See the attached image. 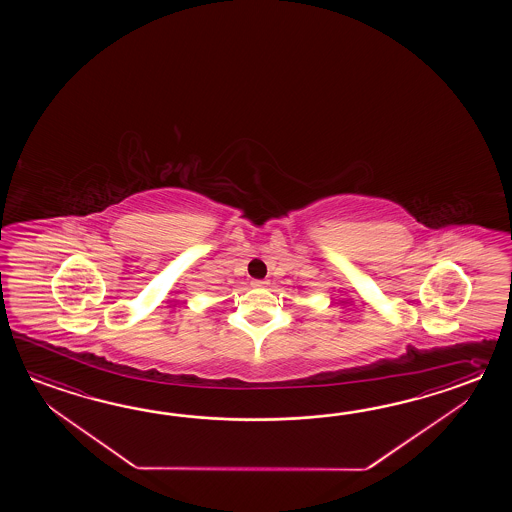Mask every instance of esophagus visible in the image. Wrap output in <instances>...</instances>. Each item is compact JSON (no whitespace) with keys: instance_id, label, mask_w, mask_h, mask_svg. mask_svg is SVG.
<instances>
[{"instance_id":"esophagus-1","label":"esophagus","mask_w":512,"mask_h":512,"mask_svg":"<svg viewBox=\"0 0 512 512\" xmlns=\"http://www.w3.org/2000/svg\"><path fill=\"white\" fill-rule=\"evenodd\" d=\"M267 280H252V285H254V287H265V285H267Z\"/></svg>"}]
</instances>
